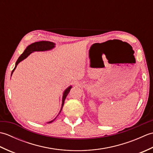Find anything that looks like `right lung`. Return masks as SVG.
Returning a JSON list of instances; mask_svg holds the SVG:
<instances>
[{
	"instance_id": "right-lung-1",
	"label": "right lung",
	"mask_w": 153,
	"mask_h": 153,
	"mask_svg": "<svg viewBox=\"0 0 153 153\" xmlns=\"http://www.w3.org/2000/svg\"><path fill=\"white\" fill-rule=\"evenodd\" d=\"M55 44L54 43H53V42H51V41H39V42H35V43H32L30 45H28V46L25 48V51H24V53H23L18 58V59L17 60L16 62V65H15V67L14 68V70H12V74H11V76L14 72L15 69L17 67L18 64L22 62V60H24V59H25L29 55H30V54H31L32 53H34V52H42V51H51L52 49H53V48L55 47ZM71 87L72 86L70 85L66 88V89L64 90V91L63 93V95H62V107H61V109L60 110L59 113H58V114L60 113L62 109V107L64 105V100L66 99L67 95H68V93H69L71 89ZM56 116V117H57ZM56 117L53 120H51V121L47 122V123H50L51 122H53L54 120L56 118Z\"/></svg>"
}]
</instances>
